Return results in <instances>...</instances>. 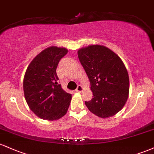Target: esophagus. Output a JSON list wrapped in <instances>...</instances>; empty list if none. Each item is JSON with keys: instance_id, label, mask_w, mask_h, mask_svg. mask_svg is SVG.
I'll use <instances>...</instances> for the list:
<instances>
[{"instance_id": "obj_1", "label": "esophagus", "mask_w": 154, "mask_h": 154, "mask_svg": "<svg viewBox=\"0 0 154 154\" xmlns=\"http://www.w3.org/2000/svg\"><path fill=\"white\" fill-rule=\"evenodd\" d=\"M83 91V88L82 87V86L81 85H79L77 86V89H76V91L77 92H79V93H81V92H82Z\"/></svg>"}]
</instances>
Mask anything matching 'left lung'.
I'll return each mask as SVG.
<instances>
[{
  "instance_id": "8db88e82",
  "label": "left lung",
  "mask_w": 154,
  "mask_h": 154,
  "mask_svg": "<svg viewBox=\"0 0 154 154\" xmlns=\"http://www.w3.org/2000/svg\"><path fill=\"white\" fill-rule=\"evenodd\" d=\"M81 64L91 82L93 97L85 101L90 111L100 118L115 115L129 95V76L123 61L108 48L91 45L77 51Z\"/></svg>"
}]
</instances>
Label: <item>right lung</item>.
I'll return each mask as SVG.
<instances>
[{"instance_id":"obj_1","label":"right lung","mask_w":154,"mask_h":154,"mask_svg":"<svg viewBox=\"0 0 154 154\" xmlns=\"http://www.w3.org/2000/svg\"><path fill=\"white\" fill-rule=\"evenodd\" d=\"M67 52L64 48H47L26 69L23 82L24 97L29 109L43 119H59L69 106L72 94L61 88L56 74L59 61Z\"/></svg>"}]
</instances>
